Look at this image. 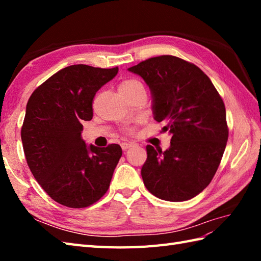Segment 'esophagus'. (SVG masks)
Here are the masks:
<instances>
[{
    "label": "esophagus",
    "mask_w": 261,
    "mask_h": 261,
    "mask_svg": "<svg viewBox=\"0 0 261 261\" xmlns=\"http://www.w3.org/2000/svg\"><path fill=\"white\" fill-rule=\"evenodd\" d=\"M135 145H136V143H134V142H122L121 143V148L123 149V150H126V149L134 147Z\"/></svg>",
    "instance_id": "1"
}]
</instances>
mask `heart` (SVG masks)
Segmentation results:
<instances>
[{"mask_svg":"<svg viewBox=\"0 0 261 261\" xmlns=\"http://www.w3.org/2000/svg\"><path fill=\"white\" fill-rule=\"evenodd\" d=\"M138 86H142L139 81H137V80H125L119 85V91L120 92H127V91L134 90V88H136Z\"/></svg>","mask_w":261,"mask_h":261,"instance_id":"1","label":"heart"}]
</instances>
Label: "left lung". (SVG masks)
Returning a JSON list of instances; mask_svg holds the SVG:
<instances>
[{"label":"left lung","mask_w":261,"mask_h":261,"mask_svg":"<svg viewBox=\"0 0 261 261\" xmlns=\"http://www.w3.org/2000/svg\"><path fill=\"white\" fill-rule=\"evenodd\" d=\"M127 70L150 88L153 119L171 136L166 151L146 147L143 184L164 201L195 197L212 180L228 141L222 98L197 66L178 57L149 58Z\"/></svg>","instance_id":"1"}]
</instances>
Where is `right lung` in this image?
<instances>
[{
    "label": "right lung",
    "instance_id": "obj_1",
    "mask_svg": "<svg viewBox=\"0 0 261 261\" xmlns=\"http://www.w3.org/2000/svg\"><path fill=\"white\" fill-rule=\"evenodd\" d=\"M118 71L71 65L49 77L28 101L21 129L28 166L43 191L65 206L97 202L122 156L116 143L98 148L82 138L83 121L93 118L94 96Z\"/></svg>",
    "mask_w": 261,
    "mask_h": 261
}]
</instances>
